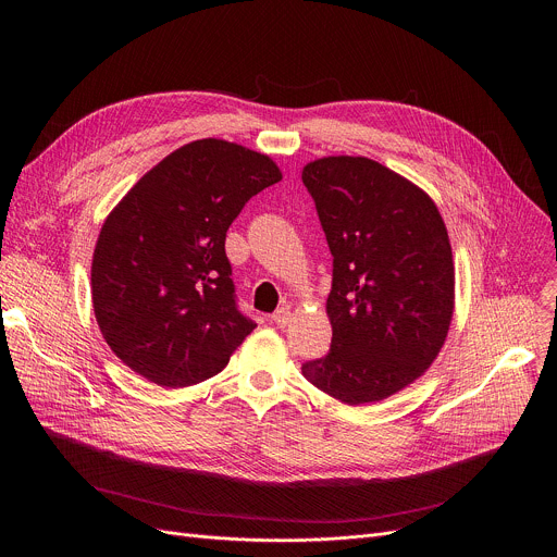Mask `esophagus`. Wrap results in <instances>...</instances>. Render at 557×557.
<instances>
[{"label":"esophagus","mask_w":557,"mask_h":557,"mask_svg":"<svg viewBox=\"0 0 557 557\" xmlns=\"http://www.w3.org/2000/svg\"><path fill=\"white\" fill-rule=\"evenodd\" d=\"M271 320H273V324H275V326H280V329L288 326V324H290V320H293L290 308H288V306H280V308L271 314Z\"/></svg>","instance_id":"34e87169"}]
</instances>
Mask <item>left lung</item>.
<instances>
[{
  "mask_svg": "<svg viewBox=\"0 0 557 557\" xmlns=\"http://www.w3.org/2000/svg\"><path fill=\"white\" fill-rule=\"evenodd\" d=\"M301 181L333 253V342L304 376L348 406L383 401L441 352L454 314V260L434 200L363 156H326Z\"/></svg>",
  "mask_w": 557,
  "mask_h": 557,
  "instance_id": "left-lung-1",
  "label": "left lung"
}]
</instances>
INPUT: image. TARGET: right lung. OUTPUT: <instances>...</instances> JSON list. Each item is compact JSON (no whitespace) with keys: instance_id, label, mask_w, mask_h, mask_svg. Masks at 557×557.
I'll return each instance as SVG.
<instances>
[{"instance_id":"add662e5","label":"right lung","mask_w":557,"mask_h":557,"mask_svg":"<svg viewBox=\"0 0 557 557\" xmlns=\"http://www.w3.org/2000/svg\"><path fill=\"white\" fill-rule=\"evenodd\" d=\"M282 181L269 156L220 138L172 151L106 218L92 306L112 352L165 387L218 374L256 329L237 310L224 240L231 222Z\"/></svg>"}]
</instances>
